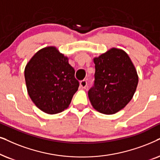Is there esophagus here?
I'll return each instance as SVG.
<instances>
[{
  "mask_svg": "<svg viewBox=\"0 0 160 160\" xmlns=\"http://www.w3.org/2000/svg\"><path fill=\"white\" fill-rule=\"evenodd\" d=\"M80 87H81V88H85L87 86V81L86 80H81L80 82Z\"/></svg>",
  "mask_w": 160,
  "mask_h": 160,
  "instance_id": "esophagus-1",
  "label": "esophagus"
}]
</instances>
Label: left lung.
<instances>
[{"label": "left lung", "mask_w": 160, "mask_h": 160, "mask_svg": "<svg viewBox=\"0 0 160 160\" xmlns=\"http://www.w3.org/2000/svg\"><path fill=\"white\" fill-rule=\"evenodd\" d=\"M94 82L88 94L97 111L111 115L130 102L137 88L138 77L129 55L112 48L95 58Z\"/></svg>", "instance_id": "1"}]
</instances>
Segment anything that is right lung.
Wrapping results in <instances>:
<instances>
[{
	"label": "right lung",
	"mask_w": 160,
	"mask_h": 160,
	"mask_svg": "<svg viewBox=\"0 0 160 160\" xmlns=\"http://www.w3.org/2000/svg\"><path fill=\"white\" fill-rule=\"evenodd\" d=\"M74 68L54 47L42 49L25 69L28 93L36 106L48 114H56L69 107L79 81Z\"/></svg>",
	"instance_id": "obj_1"
}]
</instances>
